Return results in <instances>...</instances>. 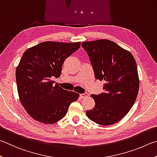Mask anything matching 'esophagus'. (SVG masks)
I'll return each instance as SVG.
<instances>
[{
  "instance_id": "34e87169",
  "label": "esophagus",
  "mask_w": 157,
  "mask_h": 157,
  "mask_svg": "<svg viewBox=\"0 0 157 157\" xmlns=\"http://www.w3.org/2000/svg\"><path fill=\"white\" fill-rule=\"evenodd\" d=\"M89 96V94H87V93H84V94H80V97L81 98H86Z\"/></svg>"
}]
</instances>
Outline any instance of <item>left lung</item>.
I'll return each mask as SVG.
<instances>
[{
    "label": "left lung",
    "instance_id": "8db88e82",
    "mask_svg": "<svg viewBox=\"0 0 157 157\" xmlns=\"http://www.w3.org/2000/svg\"><path fill=\"white\" fill-rule=\"evenodd\" d=\"M95 78L104 81V92L92 94L95 105L87 117L101 125L114 124L133 106L139 89L136 63L130 52L107 39L83 42Z\"/></svg>",
    "mask_w": 157,
    "mask_h": 157
}]
</instances>
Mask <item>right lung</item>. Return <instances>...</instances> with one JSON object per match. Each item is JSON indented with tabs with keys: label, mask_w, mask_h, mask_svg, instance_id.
Instances as JSON below:
<instances>
[{
	"label": "right lung",
	"mask_w": 157,
	"mask_h": 157,
	"mask_svg": "<svg viewBox=\"0 0 157 157\" xmlns=\"http://www.w3.org/2000/svg\"><path fill=\"white\" fill-rule=\"evenodd\" d=\"M80 46V42L45 41L24 52L16 70V85L22 105L35 121L53 124L78 99V93L54 86L51 78H59L65 60Z\"/></svg>",
	"instance_id": "right-lung-1"
}]
</instances>
